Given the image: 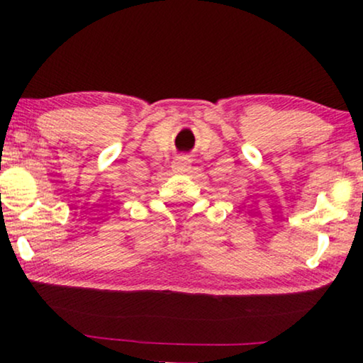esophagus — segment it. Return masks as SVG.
<instances>
[{"mask_svg":"<svg viewBox=\"0 0 363 363\" xmlns=\"http://www.w3.org/2000/svg\"><path fill=\"white\" fill-rule=\"evenodd\" d=\"M173 168H175V172H178V173H186V172H190V168H191L190 157H188V155L178 157L177 160L173 162Z\"/></svg>","mask_w":363,"mask_h":363,"instance_id":"34e87169","label":"esophagus"}]
</instances>
